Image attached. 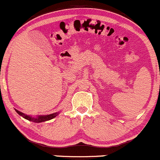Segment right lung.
Returning a JSON list of instances; mask_svg holds the SVG:
<instances>
[{"mask_svg": "<svg viewBox=\"0 0 160 160\" xmlns=\"http://www.w3.org/2000/svg\"><path fill=\"white\" fill-rule=\"evenodd\" d=\"M15 111L17 112V113H18L20 116L26 119V120L30 121V122H36V123H40V122H46V121H49V120H51V119L55 118L59 114V112H54V113L49 114V115H37V116H31V115H26V114L22 113V112L18 111V110H17V109H15Z\"/></svg>", "mask_w": 160, "mask_h": 160, "instance_id": "obj_1", "label": "right lung"}]
</instances>
